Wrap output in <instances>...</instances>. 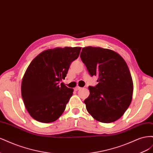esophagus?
<instances>
[{
    "label": "esophagus",
    "instance_id": "34e87169",
    "mask_svg": "<svg viewBox=\"0 0 153 153\" xmlns=\"http://www.w3.org/2000/svg\"><path fill=\"white\" fill-rule=\"evenodd\" d=\"M81 89V87H79V86H76L75 88V91H78Z\"/></svg>",
    "mask_w": 153,
    "mask_h": 153
}]
</instances>
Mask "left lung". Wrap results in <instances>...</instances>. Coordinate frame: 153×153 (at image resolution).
<instances>
[{
  "instance_id": "8db88e82",
  "label": "left lung",
  "mask_w": 153,
  "mask_h": 153,
  "mask_svg": "<svg viewBox=\"0 0 153 153\" xmlns=\"http://www.w3.org/2000/svg\"><path fill=\"white\" fill-rule=\"evenodd\" d=\"M80 57L90 75L98 77L84 100L87 112L101 123L117 121L132 100L133 84L126 62L117 52L100 47L83 48Z\"/></svg>"
}]
</instances>
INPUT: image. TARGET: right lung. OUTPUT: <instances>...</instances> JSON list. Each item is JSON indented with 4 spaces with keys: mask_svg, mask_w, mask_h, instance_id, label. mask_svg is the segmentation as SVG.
Wrapping results in <instances>:
<instances>
[{
    "mask_svg": "<svg viewBox=\"0 0 153 153\" xmlns=\"http://www.w3.org/2000/svg\"><path fill=\"white\" fill-rule=\"evenodd\" d=\"M80 50V47L45 50L27 68L22 82V96L27 110L36 121L52 123L64 112L73 89L59 84Z\"/></svg>",
    "mask_w": 153,
    "mask_h": 153,
    "instance_id": "obj_1",
    "label": "right lung"
}]
</instances>
